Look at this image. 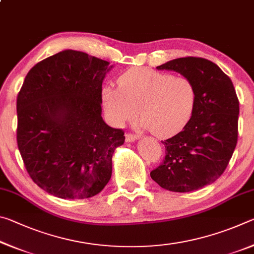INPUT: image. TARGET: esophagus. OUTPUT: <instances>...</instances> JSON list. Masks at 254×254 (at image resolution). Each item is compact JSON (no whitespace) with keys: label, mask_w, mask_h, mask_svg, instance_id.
Instances as JSON below:
<instances>
[{"label":"esophagus","mask_w":254,"mask_h":254,"mask_svg":"<svg viewBox=\"0 0 254 254\" xmlns=\"http://www.w3.org/2000/svg\"><path fill=\"white\" fill-rule=\"evenodd\" d=\"M137 137H139V136H137L136 134H134V133L128 132V133H127V134H126V140L127 141V142H132V141L136 140Z\"/></svg>","instance_id":"1"}]
</instances>
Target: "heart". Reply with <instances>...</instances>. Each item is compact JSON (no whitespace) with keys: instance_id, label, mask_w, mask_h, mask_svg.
I'll list each match as a JSON object with an SVG mask.
<instances>
[{"instance_id":"1","label":"heart","mask_w":254,"mask_h":254,"mask_svg":"<svg viewBox=\"0 0 254 254\" xmlns=\"http://www.w3.org/2000/svg\"><path fill=\"white\" fill-rule=\"evenodd\" d=\"M118 85L105 86L102 92L103 105L118 126L140 113L141 127L166 137L182 131L195 111L196 86L185 76L131 68L119 77Z\"/></svg>"}]
</instances>
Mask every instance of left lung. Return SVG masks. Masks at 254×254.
Segmentation results:
<instances>
[{"mask_svg":"<svg viewBox=\"0 0 254 254\" xmlns=\"http://www.w3.org/2000/svg\"><path fill=\"white\" fill-rule=\"evenodd\" d=\"M157 68L190 79L197 103L183 130L162 141L166 156L150 176L167 190H197L220 178L229 165L238 143L239 98L230 77L210 60L184 57Z\"/></svg>","mask_w":254,"mask_h":254,"instance_id":"left-lung-1","label":"left lung"}]
</instances>
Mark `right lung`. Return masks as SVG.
<instances>
[{
    "instance_id": "obj_1",
    "label": "right lung",
    "mask_w": 254,
    "mask_h": 254,
    "mask_svg": "<svg viewBox=\"0 0 254 254\" xmlns=\"http://www.w3.org/2000/svg\"><path fill=\"white\" fill-rule=\"evenodd\" d=\"M106 60L64 50L25 76L16 98V142L25 169L59 198L95 196L109 183L112 156L126 140L101 117Z\"/></svg>"
}]
</instances>
